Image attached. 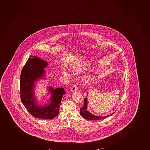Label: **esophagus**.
<instances>
[{"label":"esophagus","instance_id":"34e87169","mask_svg":"<svg viewBox=\"0 0 150 150\" xmlns=\"http://www.w3.org/2000/svg\"><path fill=\"white\" fill-rule=\"evenodd\" d=\"M77 86L76 85H74L73 86H72V87L71 88V92H74V91H75L77 90Z\"/></svg>","mask_w":150,"mask_h":150}]
</instances>
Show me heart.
<instances>
[{
  "mask_svg": "<svg viewBox=\"0 0 150 150\" xmlns=\"http://www.w3.org/2000/svg\"><path fill=\"white\" fill-rule=\"evenodd\" d=\"M83 71H85V69L84 68H80V67H76L74 69V71L76 74H79L81 72H82ZM63 73L64 74L67 75L68 76L70 77V74L69 73L68 71H67V70H64L63 71ZM93 80V78L91 76H89L86 77L85 79L84 80L85 83L87 84H89L90 83L92 82V81Z\"/></svg>",
  "mask_w": 150,
  "mask_h": 150,
  "instance_id": "heart-1",
  "label": "heart"
}]
</instances>
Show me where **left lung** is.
<instances>
[{
  "instance_id": "left-lung-1",
  "label": "left lung",
  "mask_w": 150,
  "mask_h": 150,
  "mask_svg": "<svg viewBox=\"0 0 150 150\" xmlns=\"http://www.w3.org/2000/svg\"><path fill=\"white\" fill-rule=\"evenodd\" d=\"M87 98H86L84 99V105L83 107L80 109V115H81V116L84 118L85 119H89L92 120H98L103 119L109 116L110 115L105 116H98L94 115L87 110ZM114 113H112L111 115H112Z\"/></svg>"
}]
</instances>
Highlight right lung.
Instances as JSON below:
<instances>
[{"mask_svg":"<svg viewBox=\"0 0 150 150\" xmlns=\"http://www.w3.org/2000/svg\"><path fill=\"white\" fill-rule=\"evenodd\" d=\"M48 63L36 57L30 56L22 68L21 74L20 89L21 102L32 116L42 119H52L58 115L63 96L66 93L64 89L58 88L54 89L49 87L52 93L49 105L38 106L35 102L34 84L38 79L44 76L45 68Z\"/></svg>","mask_w":150,"mask_h":150,"instance_id":"right-lung-1","label":"right lung"}]
</instances>
